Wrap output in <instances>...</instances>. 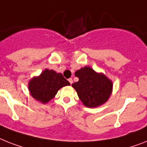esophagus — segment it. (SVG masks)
I'll list each match as a JSON object with an SVG mask.
<instances>
[{
    "instance_id": "1",
    "label": "esophagus",
    "mask_w": 147,
    "mask_h": 147,
    "mask_svg": "<svg viewBox=\"0 0 147 147\" xmlns=\"http://www.w3.org/2000/svg\"><path fill=\"white\" fill-rule=\"evenodd\" d=\"M68 81H69V82L71 83V84H72V83H73V80H72V78L68 79Z\"/></svg>"
}]
</instances>
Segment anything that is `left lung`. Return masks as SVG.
<instances>
[{
    "label": "left lung",
    "instance_id": "obj_1",
    "mask_svg": "<svg viewBox=\"0 0 147 147\" xmlns=\"http://www.w3.org/2000/svg\"><path fill=\"white\" fill-rule=\"evenodd\" d=\"M78 82L72 84L85 106L95 107L108 100L112 92V82L102 74H97L89 67L76 71Z\"/></svg>",
    "mask_w": 147,
    "mask_h": 147
}]
</instances>
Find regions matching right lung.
<instances>
[{"label": "right lung", "instance_id": "add662e5", "mask_svg": "<svg viewBox=\"0 0 147 147\" xmlns=\"http://www.w3.org/2000/svg\"><path fill=\"white\" fill-rule=\"evenodd\" d=\"M69 85L70 82L61 74L47 69L38 77H34L29 82L28 88L33 98L47 103L54 98L61 87Z\"/></svg>", "mask_w": 147, "mask_h": 147}]
</instances>
